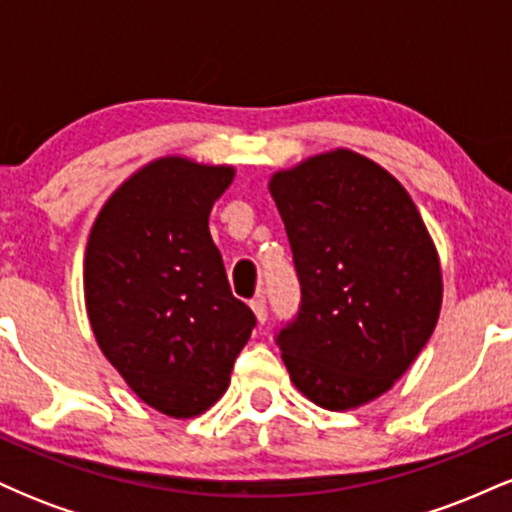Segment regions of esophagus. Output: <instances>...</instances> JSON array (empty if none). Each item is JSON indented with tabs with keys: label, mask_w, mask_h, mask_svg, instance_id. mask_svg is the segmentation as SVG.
<instances>
[{
	"label": "esophagus",
	"mask_w": 512,
	"mask_h": 512,
	"mask_svg": "<svg viewBox=\"0 0 512 512\" xmlns=\"http://www.w3.org/2000/svg\"><path fill=\"white\" fill-rule=\"evenodd\" d=\"M250 308H252V313H255L257 322H264V320H267V298H264L262 293H257V296L252 298V301H250Z\"/></svg>",
	"instance_id": "esophagus-1"
}]
</instances>
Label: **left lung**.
<instances>
[{
  "label": "left lung",
  "mask_w": 512,
  "mask_h": 512,
  "mask_svg": "<svg viewBox=\"0 0 512 512\" xmlns=\"http://www.w3.org/2000/svg\"><path fill=\"white\" fill-rule=\"evenodd\" d=\"M301 284L276 332L293 385L320 407H361L390 390L436 330V245L399 182L337 149L269 180Z\"/></svg>",
  "instance_id": "8db88e82"
}]
</instances>
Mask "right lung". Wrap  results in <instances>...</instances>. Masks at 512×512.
<instances>
[{
  "label": "right lung",
  "mask_w": 512,
  "mask_h": 512,
  "mask_svg": "<svg viewBox=\"0 0 512 512\" xmlns=\"http://www.w3.org/2000/svg\"><path fill=\"white\" fill-rule=\"evenodd\" d=\"M231 166L158 158L122 182L91 228L86 310L125 383L173 419L202 414L226 392L255 313L228 286L209 211Z\"/></svg>",
  "instance_id": "add662e5"
}]
</instances>
